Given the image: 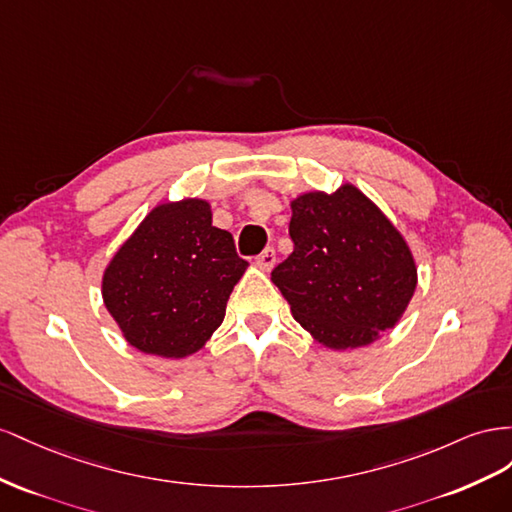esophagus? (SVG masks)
I'll return each instance as SVG.
<instances>
[{"label": "esophagus", "mask_w": 512, "mask_h": 512, "mask_svg": "<svg viewBox=\"0 0 512 512\" xmlns=\"http://www.w3.org/2000/svg\"><path fill=\"white\" fill-rule=\"evenodd\" d=\"M274 264H276V251L272 246H268L264 253H261L259 257H257V266L261 268V270H266V272H270L272 268H274Z\"/></svg>", "instance_id": "34e87169"}]
</instances>
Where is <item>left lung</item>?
I'll return each instance as SVG.
<instances>
[{
    "label": "left lung",
    "instance_id": "left-lung-1",
    "mask_svg": "<svg viewBox=\"0 0 512 512\" xmlns=\"http://www.w3.org/2000/svg\"><path fill=\"white\" fill-rule=\"evenodd\" d=\"M294 253L272 283L298 324L330 349L364 347L397 326L418 272L410 246L354 184L291 201Z\"/></svg>",
    "mask_w": 512,
    "mask_h": 512
}]
</instances>
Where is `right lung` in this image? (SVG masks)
Instances as JSON below:
<instances>
[{
    "label": "right lung",
    "instance_id": "1",
    "mask_svg": "<svg viewBox=\"0 0 512 512\" xmlns=\"http://www.w3.org/2000/svg\"><path fill=\"white\" fill-rule=\"evenodd\" d=\"M246 266L208 201L160 203L109 261L102 300L139 352L186 358L223 324Z\"/></svg>",
    "mask_w": 512,
    "mask_h": 512
}]
</instances>
